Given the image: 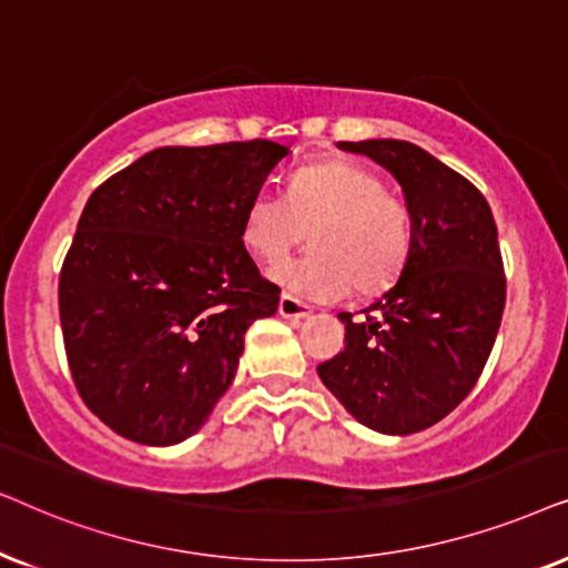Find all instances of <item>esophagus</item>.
<instances>
[{"label":"esophagus","mask_w":568,"mask_h":568,"mask_svg":"<svg viewBox=\"0 0 568 568\" xmlns=\"http://www.w3.org/2000/svg\"><path fill=\"white\" fill-rule=\"evenodd\" d=\"M277 312L283 320H306V316H312V306L301 304L293 296H280V304H277Z\"/></svg>","instance_id":"1"}]
</instances>
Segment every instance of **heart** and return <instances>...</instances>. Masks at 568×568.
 <instances>
[{"mask_svg": "<svg viewBox=\"0 0 568 568\" xmlns=\"http://www.w3.org/2000/svg\"><path fill=\"white\" fill-rule=\"evenodd\" d=\"M312 233V256L283 264L272 277L293 296L337 301L353 288L374 296L403 272L413 244L410 210L387 192L379 173L351 161L296 171L288 196L256 192L241 215V244L275 267Z\"/></svg>", "mask_w": 568, "mask_h": 568, "instance_id": "obj_1", "label": "heart"}]
</instances>
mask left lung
I'll return each instance as SVG.
<instances>
[{"label":"left lung","mask_w":568,"mask_h":568,"mask_svg":"<svg viewBox=\"0 0 568 568\" xmlns=\"http://www.w3.org/2000/svg\"><path fill=\"white\" fill-rule=\"evenodd\" d=\"M403 186L413 244L392 288L339 314L345 351L316 372L366 428L407 436L449 415L478 382L501 324L506 280L498 231L478 189L405 140L337 142Z\"/></svg>","instance_id":"obj_1"}]
</instances>
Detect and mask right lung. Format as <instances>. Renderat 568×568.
<instances>
[{
    "label": "right lung",
    "instance_id": "add662e5",
    "mask_svg": "<svg viewBox=\"0 0 568 568\" xmlns=\"http://www.w3.org/2000/svg\"><path fill=\"white\" fill-rule=\"evenodd\" d=\"M291 148H158L90 194L59 275L67 361L85 405L148 447L196 434L277 312L241 215Z\"/></svg>",
    "mask_w": 568,
    "mask_h": 568
}]
</instances>
